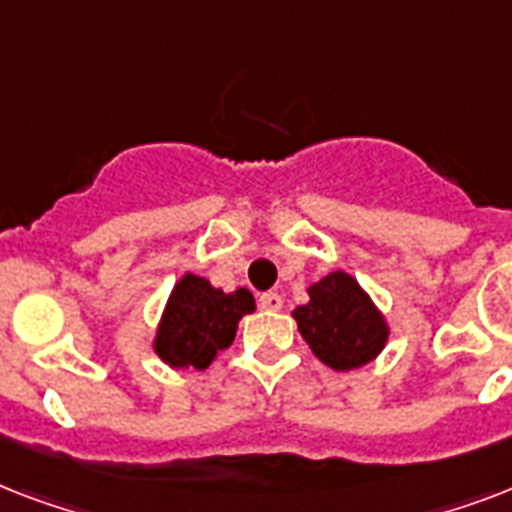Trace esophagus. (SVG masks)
Listing matches in <instances>:
<instances>
[{"label": "esophagus", "mask_w": 512, "mask_h": 512, "mask_svg": "<svg viewBox=\"0 0 512 512\" xmlns=\"http://www.w3.org/2000/svg\"><path fill=\"white\" fill-rule=\"evenodd\" d=\"M281 305H284V300H281V295H276V292H265V295H260V308H265V311H281Z\"/></svg>", "instance_id": "1"}]
</instances>
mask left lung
Masks as SVG:
<instances>
[{"label":"left lung","instance_id":"left-lung-1","mask_svg":"<svg viewBox=\"0 0 512 512\" xmlns=\"http://www.w3.org/2000/svg\"><path fill=\"white\" fill-rule=\"evenodd\" d=\"M313 356L335 372L361 369L388 345L390 324L350 273L332 271L308 287V303L292 311Z\"/></svg>","mask_w":512,"mask_h":512}]
</instances>
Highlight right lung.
<instances>
[{"mask_svg": "<svg viewBox=\"0 0 512 512\" xmlns=\"http://www.w3.org/2000/svg\"><path fill=\"white\" fill-rule=\"evenodd\" d=\"M255 308L249 289L223 292L204 276L183 273L164 303L151 348L172 369H207L231 348L239 321Z\"/></svg>", "mask_w": 512, "mask_h": 512, "instance_id": "right-lung-1", "label": "right lung"}]
</instances>
